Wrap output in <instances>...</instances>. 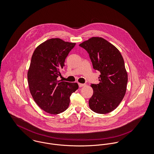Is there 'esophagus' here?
Returning a JSON list of instances; mask_svg holds the SVG:
<instances>
[{"instance_id": "34e87169", "label": "esophagus", "mask_w": 154, "mask_h": 154, "mask_svg": "<svg viewBox=\"0 0 154 154\" xmlns=\"http://www.w3.org/2000/svg\"><path fill=\"white\" fill-rule=\"evenodd\" d=\"M85 85L84 84H82V83H79V87H83Z\"/></svg>"}]
</instances>
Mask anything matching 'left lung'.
Segmentation results:
<instances>
[{
	"mask_svg": "<svg viewBox=\"0 0 154 154\" xmlns=\"http://www.w3.org/2000/svg\"><path fill=\"white\" fill-rule=\"evenodd\" d=\"M89 54L93 69L100 71L99 84H91L90 109L98 114L114 110L125 94L128 75L119 50L103 38L94 37L80 44Z\"/></svg>",
	"mask_w": 154,
	"mask_h": 154,
	"instance_id": "8db88e82",
	"label": "left lung"
}]
</instances>
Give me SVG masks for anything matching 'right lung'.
<instances>
[{
	"instance_id": "obj_1",
	"label": "right lung",
	"mask_w": 154,
	"mask_h": 154,
	"mask_svg": "<svg viewBox=\"0 0 154 154\" xmlns=\"http://www.w3.org/2000/svg\"><path fill=\"white\" fill-rule=\"evenodd\" d=\"M75 43L60 38H50L36 48L27 72L30 93L41 109L51 114H58L69 106L71 94L78 84L58 81L66 58Z\"/></svg>"
}]
</instances>
